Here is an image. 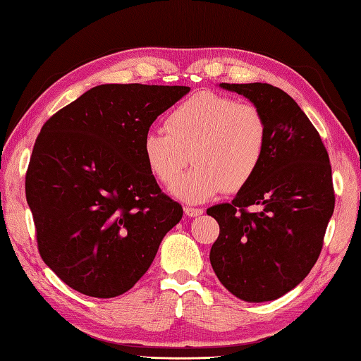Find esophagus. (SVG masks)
Returning a JSON list of instances; mask_svg holds the SVG:
<instances>
[{"label": "esophagus", "mask_w": 361, "mask_h": 361, "mask_svg": "<svg viewBox=\"0 0 361 361\" xmlns=\"http://www.w3.org/2000/svg\"><path fill=\"white\" fill-rule=\"evenodd\" d=\"M202 212H204V209H201V207H191V206L185 207V214L188 215V217H199Z\"/></svg>", "instance_id": "esophagus-1"}]
</instances>
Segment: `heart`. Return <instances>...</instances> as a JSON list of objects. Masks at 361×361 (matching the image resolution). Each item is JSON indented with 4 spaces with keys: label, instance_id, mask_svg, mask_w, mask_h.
<instances>
[{
    "label": "heart",
    "instance_id": "obj_1",
    "mask_svg": "<svg viewBox=\"0 0 361 361\" xmlns=\"http://www.w3.org/2000/svg\"><path fill=\"white\" fill-rule=\"evenodd\" d=\"M165 131H147L142 157L164 185L178 178L189 161L197 165L170 188L188 202H204L220 191L236 192L255 178L269 146V123L259 106L202 90L176 105Z\"/></svg>",
    "mask_w": 361,
    "mask_h": 361
}]
</instances>
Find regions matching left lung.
I'll list each match as a JSON object with an SVG mask.
<instances>
[{
  "label": "left lung",
  "mask_w": 361,
  "mask_h": 361,
  "mask_svg": "<svg viewBox=\"0 0 361 361\" xmlns=\"http://www.w3.org/2000/svg\"><path fill=\"white\" fill-rule=\"evenodd\" d=\"M264 111L269 146L259 171L232 202L207 209L219 222L212 269L250 303L282 297L318 261L334 212L329 155L319 133L288 94L271 84H220ZM258 207L250 213L247 207Z\"/></svg>",
  "instance_id": "obj_1"
}]
</instances>
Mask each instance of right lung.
Segmentation results:
<instances>
[{"label":"right lung","instance_id":"right-lung-1","mask_svg":"<svg viewBox=\"0 0 361 361\" xmlns=\"http://www.w3.org/2000/svg\"><path fill=\"white\" fill-rule=\"evenodd\" d=\"M186 85L104 84L56 111L37 137L25 197L45 264L69 287L113 298L152 264L183 207L142 157L152 123Z\"/></svg>","mask_w":361,"mask_h":361}]
</instances>
